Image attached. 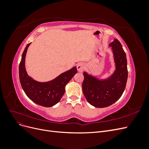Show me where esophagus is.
<instances>
[{
	"mask_svg": "<svg viewBox=\"0 0 149 149\" xmlns=\"http://www.w3.org/2000/svg\"><path fill=\"white\" fill-rule=\"evenodd\" d=\"M85 68V65L83 63H80L77 65V70L79 72H83Z\"/></svg>",
	"mask_w": 149,
	"mask_h": 149,
	"instance_id": "34e87169",
	"label": "esophagus"
}]
</instances>
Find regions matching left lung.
I'll return each mask as SVG.
<instances>
[{
    "instance_id": "left-lung-1",
    "label": "left lung",
    "mask_w": 149,
    "mask_h": 149,
    "mask_svg": "<svg viewBox=\"0 0 149 149\" xmlns=\"http://www.w3.org/2000/svg\"><path fill=\"white\" fill-rule=\"evenodd\" d=\"M116 70L109 78L100 79L84 72L83 92L88 102L96 107H106L118 101L123 94L128 77L125 53L118 40L109 44Z\"/></svg>"
}]
</instances>
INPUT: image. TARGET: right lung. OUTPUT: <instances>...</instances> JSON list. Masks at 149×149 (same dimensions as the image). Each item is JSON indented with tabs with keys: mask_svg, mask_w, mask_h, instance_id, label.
<instances>
[{
	"mask_svg": "<svg viewBox=\"0 0 149 149\" xmlns=\"http://www.w3.org/2000/svg\"><path fill=\"white\" fill-rule=\"evenodd\" d=\"M31 43L26 46L19 65V78L26 95L33 102L44 107H52L60 101L65 92V86L77 73L76 67L61 73L47 82H39L29 76L25 69V56Z\"/></svg>",
	"mask_w": 149,
	"mask_h": 149,
	"instance_id": "1",
	"label": "right lung"
}]
</instances>
